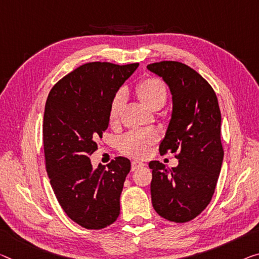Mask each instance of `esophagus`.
Here are the masks:
<instances>
[{"label":"esophagus","instance_id":"esophagus-1","mask_svg":"<svg viewBox=\"0 0 259 259\" xmlns=\"http://www.w3.org/2000/svg\"><path fill=\"white\" fill-rule=\"evenodd\" d=\"M145 165H146L145 163H142V162L133 161L132 162V171H135V170L139 169V168H143V166H145Z\"/></svg>","mask_w":259,"mask_h":259}]
</instances>
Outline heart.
I'll return each mask as SVG.
<instances>
[{
	"label": "heart",
	"instance_id": "b5f03b06",
	"mask_svg": "<svg viewBox=\"0 0 259 259\" xmlns=\"http://www.w3.org/2000/svg\"><path fill=\"white\" fill-rule=\"evenodd\" d=\"M137 95L142 104L150 110H160L165 104L168 97L165 83L161 78L147 77L137 85ZM125 105V94L118 91L114 95L109 109V120L116 124ZM157 141V135L150 131H134L120 141V149L124 154L134 157H145L148 155L150 147Z\"/></svg>",
	"mask_w": 259,
	"mask_h": 259
}]
</instances>
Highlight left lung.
<instances>
[{
	"label": "left lung",
	"instance_id": "obj_1",
	"mask_svg": "<svg viewBox=\"0 0 259 259\" xmlns=\"http://www.w3.org/2000/svg\"><path fill=\"white\" fill-rule=\"evenodd\" d=\"M147 68L163 78L172 95L160 153H177L178 160L171 169L149 162L153 207L166 220L184 224L207 207L215 191L224 160L220 107L209 83L184 63L161 61Z\"/></svg>",
	"mask_w": 259,
	"mask_h": 259
}]
</instances>
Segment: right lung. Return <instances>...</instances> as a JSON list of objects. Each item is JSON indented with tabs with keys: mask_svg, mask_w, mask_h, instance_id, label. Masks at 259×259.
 <instances>
[{
	"mask_svg": "<svg viewBox=\"0 0 259 259\" xmlns=\"http://www.w3.org/2000/svg\"><path fill=\"white\" fill-rule=\"evenodd\" d=\"M139 63L119 66L89 62L61 78L47 97L42 124L46 171L59 204L87 229H102L117 220L128 158L93 169L96 139L109 127L112 98Z\"/></svg>",
	"mask_w": 259,
	"mask_h": 259,
	"instance_id": "1",
	"label": "right lung"
}]
</instances>
